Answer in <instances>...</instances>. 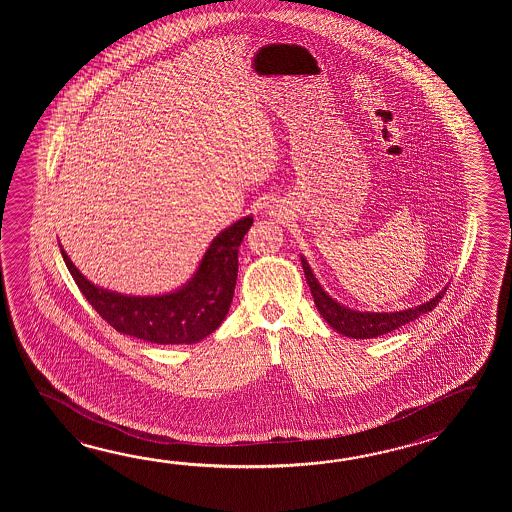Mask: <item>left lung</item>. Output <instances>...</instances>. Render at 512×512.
Masks as SVG:
<instances>
[{
  "mask_svg": "<svg viewBox=\"0 0 512 512\" xmlns=\"http://www.w3.org/2000/svg\"><path fill=\"white\" fill-rule=\"evenodd\" d=\"M302 267H304L305 280L311 287V294L315 298L316 309L320 311V315L324 316L329 326L333 327L337 333L349 338H377L381 335L390 333L393 329L412 322L415 318H419L425 313H430L435 305L439 304V300L443 298L446 287H443L434 298H430L428 302L421 305L408 307L403 311H392V313H373V311H355L349 309L344 304L337 302L335 298H331L324 291V287L316 280L315 272L309 267V263L304 256H300Z\"/></svg>",
  "mask_w": 512,
  "mask_h": 512,
  "instance_id": "left-lung-1",
  "label": "left lung"
}]
</instances>
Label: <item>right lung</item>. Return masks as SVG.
Wrapping results in <instances>:
<instances>
[{
    "instance_id": "obj_1",
    "label": "right lung",
    "mask_w": 512,
    "mask_h": 512,
    "mask_svg": "<svg viewBox=\"0 0 512 512\" xmlns=\"http://www.w3.org/2000/svg\"><path fill=\"white\" fill-rule=\"evenodd\" d=\"M252 216L238 219L210 241L194 276L170 293L135 296L89 282L60 245L78 289L109 326L152 344H196L214 333L229 313L238 278V249Z\"/></svg>"
}]
</instances>
